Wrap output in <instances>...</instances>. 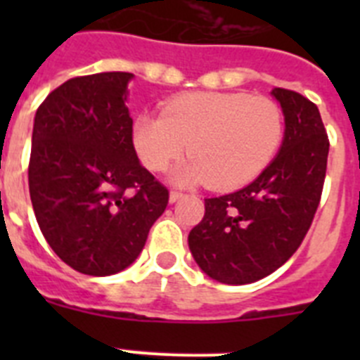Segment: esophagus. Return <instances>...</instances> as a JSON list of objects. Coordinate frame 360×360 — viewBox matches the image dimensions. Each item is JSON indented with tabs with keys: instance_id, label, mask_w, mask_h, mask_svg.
Listing matches in <instances>:
<instances>
[{
	"instance_id": "esophagus-1",
	"label": "esophagus",
	"mask_w": 360,
	"mask_h": 360,
	"mask_svg": "<svg viewBox=\"0 0 360 360\" xmlns=\"http://www.w3.org/2000/svg\"><path fill=\"white\" fill-rule=\"evenodd\" d=\"M182 193H180V191H171L169 193V202L171 203H174V202H178V200L182 198Z\"/></svg>"
}]
</instances>
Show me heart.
I'll list each match as a JSON object with an SVG mask.
<instances>
[{"instance_id": "heart-1", "label": "heart", "mask_w": 360, "mask_h": 360, "mask_svg": "<svg viewBox=\"0 0 360 360\" xmlns=\"http://www.w3.org/2000/svg\"><path fill=\"white\" fill-rule=\"evenodd\" d=\"M281 141V108L262 95L193 91L167 101L164 115L144 113L133 122V144L148 169L164 171L189 143L191 158L174 171L173 180L209 182L216 189L254 180Z\"/></svg>"}]
</instances>
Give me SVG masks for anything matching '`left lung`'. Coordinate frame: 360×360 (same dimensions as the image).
I'll return each instance as SVG.
<instances>
[{
    "label": "left lung",
    "instance_id": "8db88e82",
    "mask_svg": "<svg viewBox=\"0 0 360 360\" xmlns=\"http://www.w3.org/2000/svg\"><path fill=\"white\" fill-rule=\"evenodd\" d=\"M285 115L276 158L243 189L205 198V214L189 232L200 269L219 283L247 285L287 263L319 207L328 135L317 106L297 91L274 88Z\"/></svg>",
    "mask_w": 360,
    "mask_h": 360
}]
</instances>
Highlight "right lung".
Listing matches in <instances>:
<instances>
[{
  "instance_id": "obj_1",
  "label": "right lung",
  "mask_w": 360,
  "mask_h": 360,
  "mask_svg": "<svg viewBox=\"0 0 360 360\" xmlns=\"http://www.w3.org/2000/svg\"><path fill=\"white\" fill-rule=\"evenodd\" d=\"M133 73L63 82L37 108L28 189L44 240L81 274L135 262L169 191L139 162L126 106Z\"/></svg>"
}]
</instances>
